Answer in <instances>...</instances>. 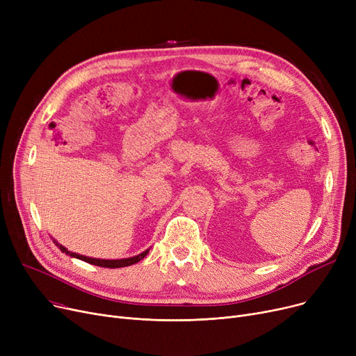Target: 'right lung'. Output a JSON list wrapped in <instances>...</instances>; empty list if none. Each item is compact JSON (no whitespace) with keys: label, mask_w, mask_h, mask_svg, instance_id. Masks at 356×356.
I'll return each mask as SVG.
<instances>
[{"label":"right lung","mask_w":356,"mask_h":356,"mask_svg":"<svg viewBox=\"0 0 356 356\" xmlns=\"http://www.w3.org/2000/svg\"><path fill=\"white\" fill-rule=\"evenodd\" d=\"M53 242L56 245L59 247V250L62 252H65L66 255L72 257V258H78V259H82L85 261V263H89L92 266H98V267H105V268H121V267H128V266H133L136 263H138V261H141L149 251L145 250L144 252L136 255V257H129V258H121V259H101V258H92V257H86V255H81V254H76V252H72V251H67V248H65L63 245H60L58 241L53 239Z\"/></svg>","instance_id":"1"}]
</instances>
